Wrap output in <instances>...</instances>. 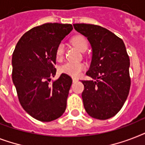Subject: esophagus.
I'll list each match as a JSON object with an SVG mask.
<instances>
[{
    "instance_id": "obj_1",
    "label": "esophagus",
    "mask_w": 145,
    "mask_h": 145,
    "mask_svg": "<svg viewBox=\"0 0 145 145\" xmlns=\"http://www.w3.org/2000/svg\"><path fill=\"white\" fill-rule=\"evenodd\" d=\"M72 80H73V82H74V83H75V82L78 81V79H77V78H76V77H73Z\"/></svg>"
}]
</instances>
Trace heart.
<instances>
[{
	"mask_svg": "<svg viewBox=\"0 0 145 145\" xmlns=\"http://www.w3.org/2000/svg\"><path fill=\"white\" fill-rule=\"evenodd\" d=\"M71 43L74 46H76L80 51L84 52L87 49L88 44L86 41V38L84 36L81 35H77L72 37L71 39ZM64 45L62 44H59L56 47V59L60 60L62 59L64 55ZM85 65L83 63L80 62H66L63 65L61 66L60 68V71L61 73L66 74L70 75L72 77H77L81 73V71L84 69Z\"/></svg>",
	"mask_w": 145,
	"mask_h": 145,
	"instance_id": "heart-1",
	"label": "heart"
}]
</instances>
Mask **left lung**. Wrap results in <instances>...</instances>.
<instances>
[{
  "label": "left lung",
  "instance_id": "obj_1",
  "mask_svg": "<svg viewBox=\"0 0 145 145\" xmlns=\"http://www.w3.org/2000/svg\"><path fill=\"white\" fill-rule=\"evenodd\" d=\"M77 32L87 37L93 50L90 68L82 80V99L90 117L107 120L119 112L130 89L129 58L121 38L108 29L90 24H74Z\"/></svg>",
  "mask_w": 145,
  "mask_h": 145
}]
</instances>
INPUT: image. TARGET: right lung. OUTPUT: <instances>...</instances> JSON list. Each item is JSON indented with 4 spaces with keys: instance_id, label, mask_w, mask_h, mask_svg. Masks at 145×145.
Returning <instances> with one entry per match:
<instances>
[{
    "instance_id": "add662e5",
    "label": "right lung",
    "mask_w": 145,
    "mask_h": 145,
    "mask_svg": "<svg viewBox=\"0 0 145 145\" xmlns=\"http://www.w3.org/2000/svg\"><path fill=\"white\" fill-rule=\"evenodd\" d=\"M71 24L46 23L25 33L12 57V82L23 109L35 119L50 122L66 109L72 79L61 74L50 83L56 69V50L72 31Z\"/></svg>"
}]
</instances>
